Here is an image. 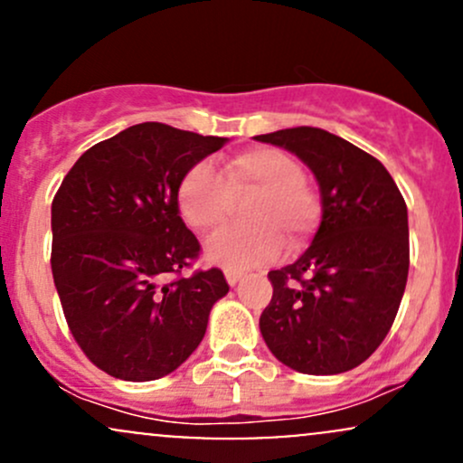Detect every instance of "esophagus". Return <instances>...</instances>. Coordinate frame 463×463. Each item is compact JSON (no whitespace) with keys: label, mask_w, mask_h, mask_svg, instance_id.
<instances>
[{"label":"esophagus","mask_w":463,"mask_h":463,"mask_svg":"<svg viewBox=\"0 0 463 463\" xmlns=\"http://www.w3.org/2000/svg\"><path fill=\"white\" fill-rule=\"evenodd\" d=\"M224 276H226V283L231 287H235L239 280L243 279V272H239V269H224Z\"/></svg>","instance_id":"34e87169"}]
</instances>
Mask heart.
I'll list each match as a JSON object with an SVG mask.
<instances>
[{"label":"heart","mask_w":463,"mask_h":463,"mask_svg":"<svg viewBox=\"0 0 463 463\" xmlns=\"http://www.w3.org/2000/svg\"><path fill=\"white\" fill-rule=\"evenodd\" d=\"M300 163L276 147H252L231 156L217 176L200 163L180 180L178 209L195 232L224 226L232 202L252 198L243 231H226L204 246V259L226 269H248L274 261L283 241L296 250L317 224L316 195L307 187Z\"/></svg>","instance_id":"b5f03b06"}]
</instances>
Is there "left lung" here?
I'll return each mask as SVG.
<instances>
[{
  "mask_svg": "<svg viewBox=\"0 0 463 463\" xmlns=\"http://www.w3.org/2000/svg\"><path fill=\"white\" fill-rule=\"evenodd\" d=\"M254 139L296 154L322 198L311 246L268 274L274 294L259 328L287 368L342 374L394 324L409 272L407 204L383 165L342 137L300 126Z\"/></svg>",
  "mask_w": 463,
  "mask_h": 463,
  "instance_id": "1",
  "label": "left lung"
}]
</instances>
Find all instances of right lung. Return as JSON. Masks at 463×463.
<instances>
[{
    "label": "right lung",
    "instance_id": "obj_1",
    "mask_svg": "<svg viewBox=\"0 0 463 463\" xmlns=\"http://www.w3.org/2000/svg\"><path fill=\"white\" fill-rule=\"evenodd\" d=\"M224 137L146 121L78 158L52 202V274L78 346L121 381L161 379L200 346L228 294L220 269L167 280L198 257L180 180Z\"/></svg>",
    "mask_w": 463,
    "mask_h": 463
}]
</instances>
